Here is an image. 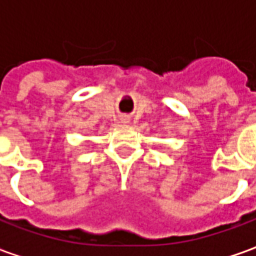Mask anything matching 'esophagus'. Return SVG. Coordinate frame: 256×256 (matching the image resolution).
<instances>
[{"label":"esophagus","instance_id":"obj_1","mask_svg":"<svg viewBox=\"0 0 256 256\" xmlns=\"http://www.w3.org/2000/svg\"><path fill=\"white\" fill-rule=\"evenodd\" d=\"M120 120H122L123 123H128V116H122V118H120Z\"/></svg>","mask_w":256,"mask_h":256}]
</instances>
